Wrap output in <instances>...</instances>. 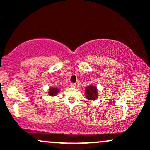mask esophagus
I'll list each match as a JSON object with an SVG mask.
<instances>
[{"label":"esophagus","instance_id":"1","mask_svg":"<svg viewBox=\"0 0 150 150\" xmlns=\"http://www.w3.org/2000/svg\"><path fill=\"white\" fill-rule=\"evenodd\" d=\"M70 86H71V87H72V88H75V87H76V84L73 83H71Z\"/></svg>","mask_w":150,"mask_h":150}]
</instances>
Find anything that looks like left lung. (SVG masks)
I'll list each match as a JSON object with an SVG mask.
<instances>
[{
    "label": "left lung",
    "instance_id": "left-lung-1",
    "mask_svg": "<svg viewBox=\"0 0 150 150\" xmlns=\"http://www.w3.org/2000/svg\"><path fill=\"white\" fill-rule=\"evenodd\" d=\"M86 98L90 99V100L96 99V98L97 97V90H96V88L93 86H89L88 87L86 88Z\"/></svg>",
    "mask_w": 150,
    "mask_h": 150
}]
</instances>
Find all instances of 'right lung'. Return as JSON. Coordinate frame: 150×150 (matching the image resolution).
<instances>
[{"label": "right lung", "mask_w": 150, "mask_h": 150, "mask_svg": "<svg viewBox=\"0 0 150 150\" xmlns=\"http://www.w3.org/2000/svg\"><path fill=\"white\" fill-rule=\"evenodd\" d=\"M58 92H59L58 88H51L49 90L48 94L51 95V96H55Z\"/></svg>", "instance_id": "right-lung-1"}]
</instances>
